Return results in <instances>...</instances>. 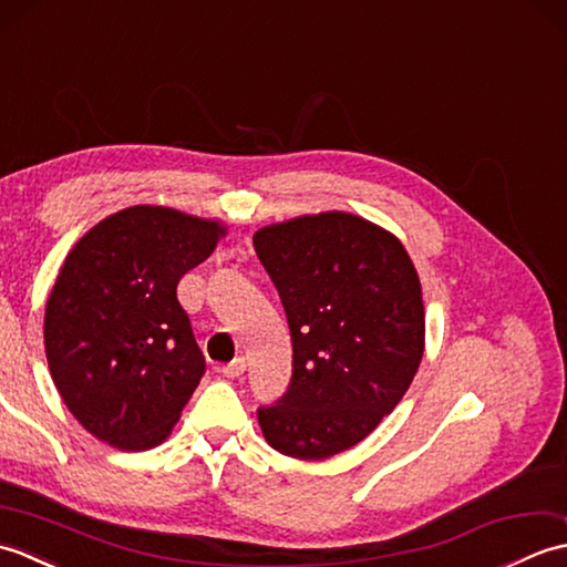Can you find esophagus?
I'll return each instance as SVG.
<instances>
[{"label": "esophagus", "instance_id": "obj_1", "mask_svg": "<svg viewBox=\"0 0 567 567\" xmlns=\"http://www.w3.org/2000/svg\"><path fill=\"white\" fill-rule=\"evenodd\" d=\"M221 372H224V378H240L246 372V360L244 358H234L231 363H226V365H221Z\"/></svg>", "mask_w": 567, "mask_h": 567}]
</instances>
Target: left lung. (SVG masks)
Returning <instances> with one entry per match:
<instances>
[{
	"instance_id": "obj_1",
	"label": "left lung",
	"mask_w": 567,
	"mask_h": 567,
	"mask_svg": "<svg viewBox=\"0 0 567 567\" xmlns=\"http://www.w3.org/2000/svg\"><path fill=\"white\" fill-rule=\"evenodd\" d=\"M252 246L292 331V380L258 409L262 436L297 461L353 449L400 404L424 355L421 282L402 240L348 212L262 226Z\"/></svg>"
}]
</instances>
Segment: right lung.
Returning <instances> with one entry per match:
<instances>
[{
  "instance_id": "1",
  "label": "right lung",
  "mask_w": 567,
  "mask_h": 567,
  "mask_svg": "<svg viewBox=\"0 0 567 567\" xmlns=\"http://www.w3.org/2000/svg\"><path fill=\"white\" fill-rule=\"evenodd\" d=\"M226 224L136 204L94 224L65 256L45 302L48 368L70 414L118 451L171 436L204 375L177 282Z\"/></svg>"
}]
</instances>
